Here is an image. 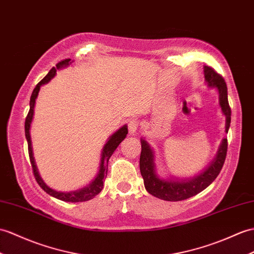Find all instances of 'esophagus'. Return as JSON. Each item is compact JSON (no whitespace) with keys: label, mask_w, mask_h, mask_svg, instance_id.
Returning <instances> with one entry per match:
<instances>
[{"label":"esophagus","mask_w":254,"mask_h":254,"mask_svg":"<svg viewBox=\"0 0 254 254\" xmlns=\"http://www.w3.org/2000/svg\"><path fill=\"white\" fill-rule=\"evenodd\" d=\"M139 126V121L137 119H131L127 122V127H128V131L131 134L136 133V129Z\"/></svg>","instance_id":"obj_1"}]
</instances>
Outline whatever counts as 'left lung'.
Wrapping results in <instances>:
<instances>
[{"instance_id":"1","label":"left lung","mask_w":254,"mask_h":254,"mask_svg":"<svg viewBox=\"0 0 254 254\" xmlns=\"http://www.w3.org/2000/svg\"><path fill=\"white\" fill-rule=\"evenodd\" d=\"M203 72L204 80L207 82L208 86L215 87L216 91L219 92L220 107L223 115L226 117L225 132L227 133L229 126H231L232 111L228 105L226 83L223 76L211 67L204 66ZM140 144L141 152L139 158V170L144 179L146 190L152 194V196L162 200H167V201H181V200L190 198L205 190L217 178V175L220 174L227 154V138H223L214 160L210 163V166L203 172L194 176L192 179L163 180L159 178L156 173L154 159L155 155L150 145L143 138L140 139Z\"/></svg>"}]
</instances>
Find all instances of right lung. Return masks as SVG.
<instances>
[{
  "instance_id": "obj_1",
  "label": "right lung",
  "mask_w": 254,
  "mask_h": 254,
  "mask_svg": "<svg viewBox=\"0 0 254 254\" xmlns=\"http://www.w3.org/2000/svg\"><path fill=\"white\" fill-rule=\"evenodd\" d=\"M72 63V61L68 58V60H64L62 62L58 63L56 64V67H53L50 72L47 73L44 79L41 80L37 86L34 87V90L31 94L30 97V109H29L28 116L26 118L25 121V134H26V138L28 141V151H29V158H30V162H31V167L32 171L34 174L35 181L38 182V184L40 187L42 188L44 191H46L50 196L57 198L60 200H63V201L66 202H83L87 201V200H91L94 197L98 194L100 191H102L103 187H104V180L106 176H107V171H108V161L111 157V155L114 154L115 150L117 149V147L119 146L121 141L126 138L127 134V127L123 126L121 128L118 129L117 132H115L111 136L108 138L107 143L105 144L104 148L102 150V159H100V164H99V170H98V174L96 175V178L93 180L92 183H90L87 186L81 188V190H72V191H57L53 188L47 186L44 181L41 179V176L39 174V171L37 166H35V161L33 158V151H32V145H31V137H30V127H31V122L33 119V113H34V105H35V99L38 97V94L40 91V87L43 84L50 82L51 79H53L56 74V70L61 69L64 67L69 66L70 64Z\"/></svg>"
}]
</instances>
